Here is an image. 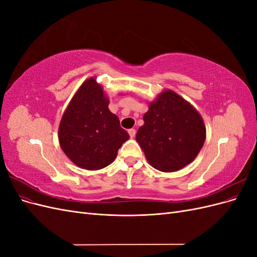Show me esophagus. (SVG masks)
Here are the masks:
<instances>
[{
    "label": "esophagus",
    "mask_w": 257,
    "mask_h": 257,
    "mask_svg": "<svg viewBox=\"0 0 257 257\" xmlns=\"http://www.w3.org/2000/svg\"><path fill=\"white\" fill-rule=\"evenodd\" d=\"M128 134H130L131 138L135 137V135H136V130H135V128H130V130H128Z\"/></svg>",
    "instance_id": "1"
}]
</instances>
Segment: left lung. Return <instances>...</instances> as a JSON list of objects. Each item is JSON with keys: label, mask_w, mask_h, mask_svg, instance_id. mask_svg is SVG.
I'll list each match as a JSON object with an SVG mask.
<instances>
[{"label": "left lung", "mask_w": 257, "mask_h": 257, "mask_svg": "<svg viewBox=\"0 0 257 257\" xmlns=\"http://www.w3.org/2000/svg\"><path fill=\"white\" fill-rule=\"evenodd\" d=\"M136 141L155 169L173 173L192 163L203 148L206 127L200 114L174 91L150 104Z\"/></svg>", "instance_id": "obj_1"}]
</instances>
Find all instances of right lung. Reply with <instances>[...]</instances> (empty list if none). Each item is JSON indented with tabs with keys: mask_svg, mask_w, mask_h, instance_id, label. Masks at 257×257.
Returning a JSON list of instances; mask_svg holds the SVG:
<instances>
[{
	"mask_svg": "<svg viewBox=\"0 0 257 257\" xmlns=\"http://www.w3.org/2000/svg\"><path fill=\"white\" fill-rule=\"evenodd\" d=\"M108 104L102 87L90 78L76 92L62 116L60 146L69 160L83 169L97 170L111 164L130 138Z\"/></svg>",
	"mask_w": 257,
	"mask_h": 257,
	"instance_id": "1",
	"label": "right lung"
}]
</instances>
